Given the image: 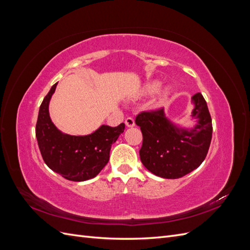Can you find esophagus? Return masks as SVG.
I'll list each match as a JSON object with an SVG mask.
<instances>
[{
    "instance_id": "1",
    "label": "esophagus",
    "mask_w": 250,
    "mask_h": 250,
    "mask_svg": "<svg viewBox=\"0 0 250 250\" xmlns=\"http://www.w3.org/2000/svg\"><path fill=\"white\" fill-rule=\"evenodd\" d=\"M125 124L127 127H133L134 126V120L130 117H128L126 120H125Z\"/></svg>"
}]
</instances>
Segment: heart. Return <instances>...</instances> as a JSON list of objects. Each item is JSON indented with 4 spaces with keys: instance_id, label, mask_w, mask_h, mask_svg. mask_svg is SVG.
Wrapping results in <instances>:
<instances>
[{
    "instance_id": "obj_1",
    "label": "heart",
    "mask_w": 250,
    "mask_h": 250,
    "mask_svg": "<svg viewBox=\"0 0 250 250\" xmlns=\"http://www.w3.org/2000/svg\"><path fill=\"white\" fill-rule=\"evenodd\" d=\"M160 85H161V83L158 82V81H151V82H149L148 84H147V86H146V93L147 94H153V93H155L156 90L160 88ZM168 94H169V89L166 88L164 92L162 93V97L166 98V97L168 96Z\"/></svg>"
}]
</instances>
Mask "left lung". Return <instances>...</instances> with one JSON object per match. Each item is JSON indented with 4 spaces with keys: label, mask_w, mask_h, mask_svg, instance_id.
<instances>
[{
    "label": "left lung",
    "mask_w": 250,
    "mask_h": 250,
    "mask_svg": "<svg viewBox=\"0 0 250 250\" xmlns=\"http://www.w3.org/2000/svg\"><path fill=\"white\" fill-rule=\"evenodd\" d=\"M192 102L195 104L192 117L198 119L192 129L172 124L163 107L142 111L135 117V124L143 134L141 162L156 176L183 177L198 168L208 154L213 133L211 118L200 93L192 97Z\"/></svg>",
    "instance_id": "8db88e82"
}]
</instances>
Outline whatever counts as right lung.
<instances>
[{
    "label": "right lung",
    "instance_id": "add662e5",
    "mask_svg": "<svg viewBox=\"0 0 250 250\" xmlns=\"http://www.w3.org/2000/svg\"><path fill=\"white\" fill-rule=\"evenodd\" d=\"M57 83L50 89L40 107L35 134L43 162L67 180L84 181L94 178L106 166L109 151L125 124L117 127L102 125L88 135H70L60 132L49 116V102Z\"/></svg>",
    "mask_w": 250,
    "mask_h": 250
}]
</instances>
